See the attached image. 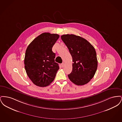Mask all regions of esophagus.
<instances>
[{
    "label": "esophagus",
    "mask_w": 122,
    "mask_h": 122,
    "mask_svg": "<svg viewBox=\"0 0 122 122\" xmlns=\"http://www.w3.org/2000/svg\"><path fill=\"white\" fill-rule=\"evenodd\" d=\"M61 66H62V67H64V63H63L62 64H61Z\"/></svg>",
    "instance_id": "esophagus-1"
}]
</instances>
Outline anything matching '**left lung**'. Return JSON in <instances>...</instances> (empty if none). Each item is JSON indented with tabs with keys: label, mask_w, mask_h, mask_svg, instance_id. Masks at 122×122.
Segmentation results:
<instances>
[{
	"label": "left lung",
	"mask_w": 122,
	"mask_h": 122,
	"mask_svg": "<svg viewBox=\"0 0 122 122\" xmlns=\"http://www.w3.org/2000/svg\"><path fill=\"white\" fill-rule=\"evenodd\" d=\"M73 59L72 71L68 75L70 80L78 86L88 83L92 79L97 68L96 50L88 41L73 34L61 36Z\"/></svg>",
	"instance_id": "obj_1"
}]
</instances>
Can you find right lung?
I'll list each match as a JSON object with an SVG mask.
<instances>
[{
  "mask_svg": "<svg viewBox=\"0 0 122 122\" xmlns=\"http://www.w3.org/2000/svg\"><path fill=\"white\" fill-rule=\"evenodd\" d=\"M59 37L57 34L43 33L27 47L25 68L30 80L37 86L45 87L50 85L59 69L58 64L55 62V53L52 51Z\"/></svg>",
  "mask_w": 122,
  "mask_h": 122,
  "instance_id": "1",
  "label": "right lung"
}]
</instances>
